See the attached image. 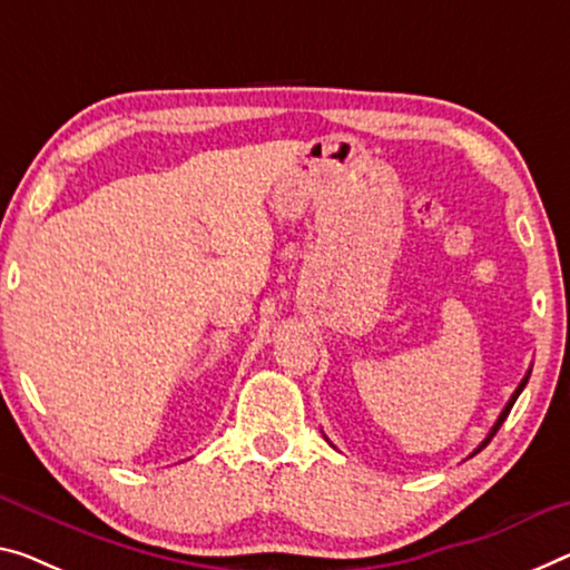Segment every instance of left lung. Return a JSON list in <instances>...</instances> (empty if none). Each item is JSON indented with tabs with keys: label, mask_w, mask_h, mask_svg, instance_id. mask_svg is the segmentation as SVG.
<instances>
[{
	"label": "left lung",
	"mask_w": 570,
	"mask_h": 570,
	"mask_svg": "<svg viewBox=\"0 0 570 570\" xmlns=\"http://www.w3.org/2000/svg\"><path fill=\"white\" fill-rule=\"evenodd\" d=\"M528 376H530V374H528ZM528 376H524V380L520 382V387H518V390H514V395L510 397V402H507V405H504V410H502V413H499V417H497V423H494V428H492V431H489V435L484 438V443H481V445H479V449H476L474 453H479L481 449H484V445H487L489 441H492V438H494V433L499 431V428H502V423H504V420H507V415H510V410H512V405H514V400H518V397H520V392L524 390V384H528Z\"/></svg>",
	"instance_id": "1"
}]
</instances>
